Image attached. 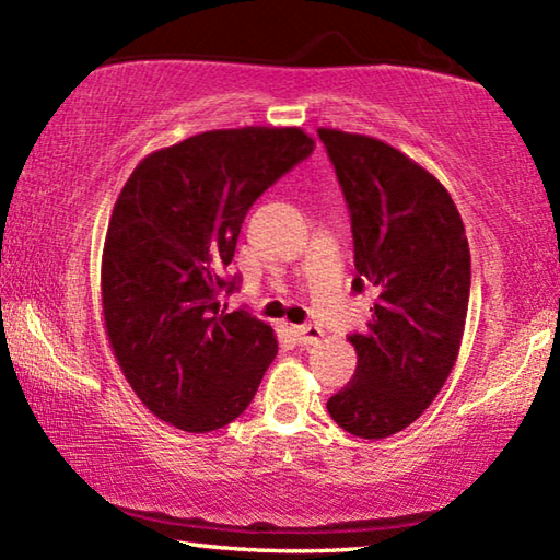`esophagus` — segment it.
<instances>
[{
  "label": "esophagus",
  "mask_w": 560,
  "mask_h": 560,
  "mask_svg": "<svg viewBox=\"0 0 560 560\" xmlns=\"http://www.w3.org/2000/svg\"><path fill=\"white\" fill-rule=\"evenodd\" d=\"M293 336H296L299 343L303 346H314L318 343L320 338H324V330H320L318 326H293Z\"/></svg>",
  "instance_id": "obj_1"
}]
</instances>
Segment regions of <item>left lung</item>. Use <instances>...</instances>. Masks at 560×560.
Segmentation results:
<instances>
[{
	"instance_id": "8db88e82",
	"label": "left lung",
	"mask_w": 560,
	"mask_h": 560,
	"mask_svg": "<svg viewBox=\"0 0 560 560\" xmlns=\"http://www.w3.org/2000/svg\"><path fill=\"white\" fill-rule=\"evenodd\" d=\"M343 187L355 246V291L377 289L365 334L348 340L355 375L330 397L338 428L363 440L405 430L457 363L471 259L444 185L383 140L318 128Z\"/></svg>"
}]
</instances>
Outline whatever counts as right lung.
I'll return each instance as SVG.
<instances>
[{
	"label": "right lung",
	"instance_id": "obj_1",
	"mask_svg": "<svg viewBox=\"0 0 560 560\" xmlns=\"http://www.w3.org/2000/svg\"><path fill=\"white\" fill-rule=\"evenodd\" d=\"M301 128L207 130L138 163L113 207L101 301L113 355L160 420L212 432L236 420L277 358L271 326L224 314L222 271L249 207L314 153Z\"/></svg>",
	"mask_w": 560,
	"mask_h": 560
}]
</instances>
